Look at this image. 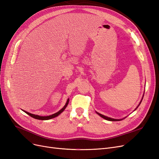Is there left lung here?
I'll list each match as a JSON object with an SVG mask.
<instances>
[{
	"label": "left lung",
	"instance_id": "obj_1",
	"mask_svg": "<svg viewBox=\"0 0 159 159\" xmlns=\"http://www.w3.org/2000/svg\"><path fill=\"white\" fill-rule=\"evenodd\" d=\"M141 103V101L140 103ZM140 103H139V105H140ZM97 113L99 115V116H101V117H102V118H103V119H105L107 120V121H120V120H121V119H115L110 118V117H108L105 116V115H103L100 114V113H98V112H97Z\"/></svg>",
	"mask_w": 159,
	"mask_h": 159
}]
</instances>
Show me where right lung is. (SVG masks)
<instances>
[{
	"instance_id": "obj_1",
	"label": "right lung",
	"mask_w": 159,
	"mask_h": 159,
	"mask_svg": "<svg viewBox=\"0 0 159 159\" xmlns=\"http://www.w3.org/2000/svg\"><path fill=\"white\" fill-rule=\"evenodd\" d=\"M68 103H69V99H68V101H67V102H66V105H64V107L62 108L61 110H60L59 111H57V113H54V114H53V115H49V116H40V115H34V114H32V113H28V112H27V111H25L26 114H28V115H30V117H33V118H34V119H39V120H48V119H52V118H54V117H57V116H58V115L61 113H62L64 111V109H66V107H67V105H68Z\"/></svg>"
}]
</instances>
